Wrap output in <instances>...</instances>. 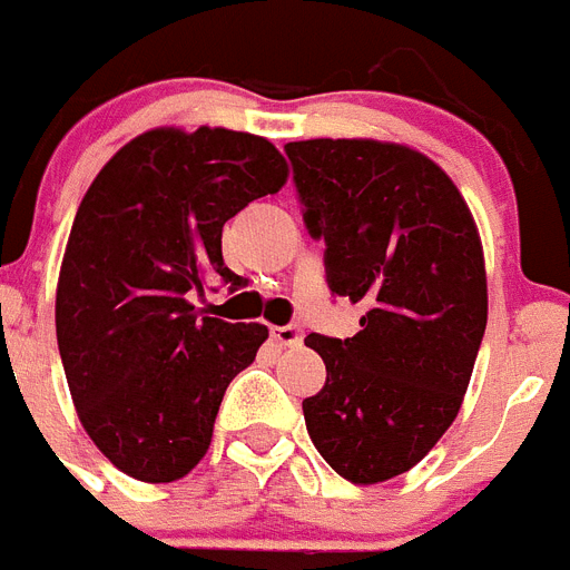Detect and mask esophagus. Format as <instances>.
<instances>
[{
	"label": "esophagus",
	"instance_id": "obj_1",
	"mask_svg": "<svg viewBox=\"0 0 570 570\" xmlns=\"http://www.w3.org/2000/svg\"><path fill=\"white\" fill-rule=\"evenodd\" d=\"M272 338L281 347H298L301 344V330L295 324H284V327H272Z\"/></svg>",
	"mask_w": 570,
	"mask_h": 570
}]
</instances>
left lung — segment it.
<instances>
[{"instance_id":"left-lung-1","label":"left lung","mask_w":570,"mask_h":570,"mask_svg":"<svg viewBox=\"0 0 570 570\" xmlns=\"http://www.w3.org/2000/svg\"><path fill=\"white\" fill-rule=\"evenodd\" d=\"M284 150L330 293L365 307L356 336L304 338L327 365L304 400L307 432L338 475L380 484L423 461L461 411L487 330L478 228L423 153L371 138Z\"/></svg>"}]
</instances>
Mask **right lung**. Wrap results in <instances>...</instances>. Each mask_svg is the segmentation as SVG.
I'll return each instance as SVG.
<instances>
[{
  "mask_svg": "<svg viewBox=\"0 0 570 570\" xmlns=\"http://www.w3.org/2000/svg\"><path fill=\"white\" fill-rule=\"evenodd\" d=\"M286 161L261 136L150 130L86 190L57 281V347L86 434L147 484L188 475L212 446L228 382L269 330L199 315L208 284L240 286L223 226L277 194Z\"/></svg>",
  "mask_w": 570,
  "mask_h": 570,
  "instance_id": "obj_1",
  "label": "right lung"
}]
</instances>
